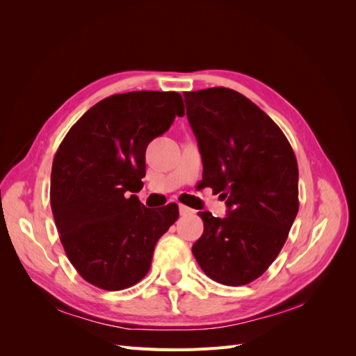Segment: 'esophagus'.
Returning a JSON list of instances; mask_svg holds the SVG:
<instances>
[{
	"label": "esophagus",
	"mask_w": 356,
	"mask_h": 356,
	"mask_svg": "<svg viewBox=\"0 0 356 356\" xmlns=\"http://www.w3.org/2000/svg\"><path fill=\"white\" fill-rule=\"evenodd\" d=\"M195 211H193L191 208H188V207H186V204H179V213L181 215H190V213H193Z\"/></svg>",
	"instance_id": "esophagus-1"
}]
</instances>
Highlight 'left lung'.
Listing matches in <instances>:
<instances>
[{
    "instance_id": "left-lung-1",
    "label": "left lung",
    "mask_w": 356,
    "mask_h": 356,
    "mask_svg": "<svg viewBox=\"0 0 356 356\" xmlns=\"http://www.w3.org/2000/svg\"><path fill=\"white\" fill-rule=\"evenodd\" d=\"M184 98L203 181L229 208L224 218L199 212L204 230L191 251L215 282L246 285L276 260L297 217V159L279 126L242 93L211 88Z\"/></svg>"
}]
</instances>
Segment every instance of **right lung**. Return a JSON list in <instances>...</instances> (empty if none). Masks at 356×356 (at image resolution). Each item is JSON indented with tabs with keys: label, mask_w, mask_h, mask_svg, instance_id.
<instances>
[{
	"label": "right lung",
	"mask_w": 356,
	"mask_h": 356,
	"mask_svg": "<svg viewBox=\"0 0 356 356\" xmlns=\"http://www.w3.org/2000/svg\"><path fill=\"white\" fill-rule=\"evenodd\" d=\"M184 115L177 92L113 95L93 105L63 138L53 159L50 207L75 270L95 286L120 291L148 273L157 241L178 204L145 208L136 195L145 149Z\"/></svg>",
	"instance_id": "obj_1"
}]
</instances>
